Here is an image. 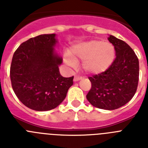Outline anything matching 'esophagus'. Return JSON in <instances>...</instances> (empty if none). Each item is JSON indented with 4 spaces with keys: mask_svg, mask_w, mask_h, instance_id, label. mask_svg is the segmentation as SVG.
<instances>
[{
    "mask_svg": "<svg viewBox=\"0 0 148 148\" xmlns=\"http://www.w3.org/2000/svg\"><path fill=\"white\" fill-rule=\"evenodd\" d=\"M80 79H82V77L80 76V75H75V77H74V81L75 82H78V81H79Z\"/></svg>",
    "mask_w": 148,
    "mask_h": 148,
    "instance_id": "obj_1",
    "label": "esophagus"
}]
</instances>
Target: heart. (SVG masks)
Here are the masks:
<instances>
[{
	"label": "heart",
	"instance_id": "b5f03b06",
	"mask_svg": "<svg viewBox=\"0 0 148 148\" xmlns=\"http://www.w3.org/2000/svg\"><path fill=\"white\" fill-rule=\"evenodd\" d=\"M65 57L70 66L75 61L82 60V66L87 73L99 74L110 67L115 58V49L112 44L101 40H89L73 46Z\"/></svg>",
	"mask_w": 148,
	"mask_h": 148
}]
</instances>
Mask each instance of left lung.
Segmentation results:
<instances>
[{"mask_svg": "<svg viewBox=\"0 0 148 148\" xmlns=\"http://www.w3.org/2000/svg\"><path fill=\"white\" fill-rule=\"evenodd\" d=\"M108 40L114 46L116 58L108 70L88 77L91 89L87 99L95 108L111 110L124 106L135 95L139 64L134 51L124 40L113 35Z\"/></svg>", "mask_w": 148, "mask_h": 148, "instance_id": "8db88e82", "label": "left lung"}]
</instances>
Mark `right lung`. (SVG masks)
I'll return each instance as SVG.
<instances>
[{"label": "right lung", "mask_w": 148, "mask_h": 148, "mask_svg": "<svg viewBox=\"0 0 148 148\" xmlns=\"http://www.w3.org/2000/svg\"><path fill=\"white\" fill-rule=\"evenodd\" d=\"M56 34L31 38L18 47L10 66L12 87L18 99L37 111L58 107L73 84V78H64L58 66L62 58L55 53Z\"/></svg>", "instance_id": "right-lung-1"}]
</instances>
